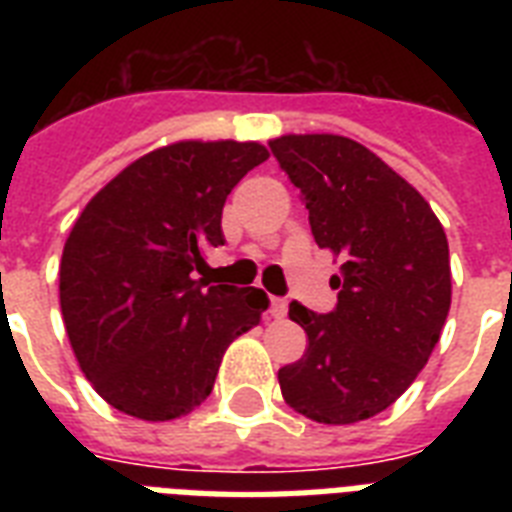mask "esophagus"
<instances>
[{
  "mask_svg": "<svg viewBox=\"0 0 512 512\" xmlns=\"http://www.w3.org/2000/svg\"><path fill=\"white\" fill-rule=\"evenodd\" d=\"M271 316L273 319H284L287 316V300L284 297H271Z\"/></svg>",
  "mask_w": 512,
  "mask_h": 512,
  "instance_id": "obj_1",
  "label": "esophagus"
}]
</instances>
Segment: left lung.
<instances>
[{
  "label": "left lung",
  "mask_w": 512,
  "mask_h": 512,
  "mask_svg": "<svg viewBox=\"0 0 512 512\" xmlns=\"http://www.w3.org/2000/svg\"><path fill=\"white\" fill-rule=\"evenodd\" d=\"M268 146L303 193L316 244L342 260L335 311L289 305L308 348L279 369L281 396L313 422L369 420L412 385L441 337L452 305L444 225L356 140L321 132Z\"/></svg>",
  "instance_id": "left-lung-1"
}]
</instances>
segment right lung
<instances>
[{
	"label": "right lung",
	"mask_w": 512,
	"mask_h": 512,
	"mask_svg": "<svg viewBox=\"0 0 512 512\" xmlns=\"http://www.w3.org/2000/svg\"><path fill=\"white\" fill-rule=\"evenodd\" d=\"M268 159L249 140H177L100 188L60 257V311L84 377L146 422L177 420L212 393L225 348L260 324L268 295L196 279L223 244L233 185Z\"/></svg>",
	"instance_id": "1"
}]
</instances>
